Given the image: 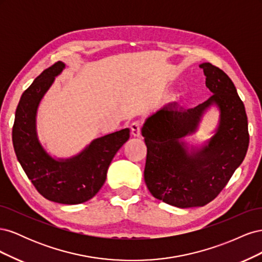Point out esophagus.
Segmentation results:
<instances>
[{
	"label": "esophagus",
	"instance_id": "obj_1",
	"mask_svg": "<svg viewBox=\"0 0 262 262\" xmlns=\"http://www.w3.org/2000/svg\"><path fill=\"white\" fill-rule=\"evenodd\" d=\"M130 129H131V134L133 137L139 138L141 136V123L140 122L136 121V122L131 123Z\"/></svg>",
	"mask_w": 262,
	"mask_h": 262
}]
</instances>
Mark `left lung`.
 Segmentation results:
<instances>
[{"label": "left lung", "instance_id": "8db88e82", "mask_svg": "<svg viewBox=\"0 0 262 262\" xmlns=\"http://www.w3.org/2000/svg\"><path fill=\"white\" fill-rule=\"evenodd\" d=\"M212 96L191 109L176 102L149 115L141 132L147 147L145 184L152 195L173 207H203L223 190L239 167L249 145L248 121L237 90L221 69L205 62L199 66ZM219 110L212 137L201 145L184 139L198 129L212 107Z\"/></svg>", "mask_w": 262, "mask_h": 262}]
</instances>
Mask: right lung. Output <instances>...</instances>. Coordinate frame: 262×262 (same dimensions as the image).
Wrapping results in <instances>:
<instances>
[{
    "label": "right lung",
    "mask_w": 262,
    "mask_h": 262,
    "mask_svg": "<svg viewBox=\"0 0 262 262\" xmlns=\"http://www.w3.org/2000/svg\"><path fill=\"white\" fill-rule=\"evenodd\" d=\"M64 69V63L57 62L23 93L15 113L12 138L21 168L39 193L57 203L80 204L92 199L105 184L109 165L129 140L130 129L95 139L80 153L68 158L47 152L38 137L37 112L55 77Z\"/></svg>",
    "instance_id": "1"
}]
</instances>
